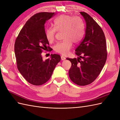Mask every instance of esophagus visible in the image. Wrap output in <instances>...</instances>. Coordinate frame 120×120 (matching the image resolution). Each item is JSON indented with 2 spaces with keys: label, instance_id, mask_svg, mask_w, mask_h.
<instances>
[{
  "label": "esophagus",
  "instance_id": "34e87169",
  "mask_svg": "<svg viewBox=\"0 0 120 120\" xmlns=\"http://www.w3.org/2000/svg\"><path fill=\"white\" fill-rule=\"evenodd\" d=\"M61 60H66V57H64L63 56H61Z\"/></svg>",
  "mask_w": 120,
  "mask_h": 120
}]
</instances>
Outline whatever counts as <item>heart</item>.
<instances>
[{"label":"heart","mask_w":120,"mask_h":120,"mask_svg":"<svg viewBox=\"0 0 120 120\" xmlns=\"http://www.w3.org/2000/svg\"><path fill=\"white\" fill-rule=\"evenodd\" d=\"M54 27H49L45 30L48 41H53L56 30L63 32L64 41L57 43L54 50L58 53L67 55L72 48V42L78 43L81 41L84 34L85 27L83 21L80 17H72L68 15H62L53 21Z\"/></svg>","instance_id":"b5f03b06"}]
</instances>
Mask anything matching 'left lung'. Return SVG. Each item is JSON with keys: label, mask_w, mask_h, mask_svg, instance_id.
Instances as JSON below:
<instances>
[{"label": "left lung", "mask_w": 120, "mask_h": 120, "mask_svg": "<svg viewBox=\"0 0 120 120\" xmlns=\"http://www.w3.org/2000/svg\"><path fill=\"white\" fill-rule=\"evenodd\" d=\"M86 22L85 35L75 54L79 57L67 58L71 63L68 71L71 81L79 86L90 84L99 75L106 63V38L98 24L85 12H80Z\"/></svg>", "instance_id": "obj_1"}]
</instances>
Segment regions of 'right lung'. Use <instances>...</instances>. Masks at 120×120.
Listing matches in <instances>:
<instances>
[{
	"mask_svg": "<svg viewBox=\"0 0 120 120\" xmlns=\"http://www.w3.org/2000/svg\"><path fill=\"white\" fill-rule=\"evenodd\" d=\"M54 13L40 12L34 14L25 23L14 45L17 68L31 84L39 86L51 77L56 64L60 60L59 54H52L43 60L42 49H50L45 36V24Z\"/></svg>",
	"mask_w": 120,
	"mask_h": 120,
	"instance_id": "right-lung-1",
	"label": "right lung"
}]
</instances>
